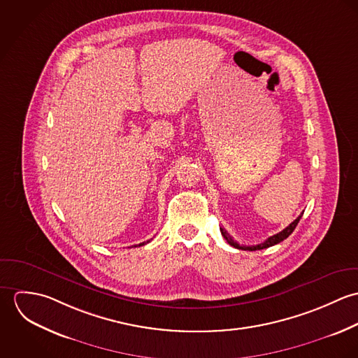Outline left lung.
I'll list each match as a JSON object with an SVG mask.
<instances>
[{
	"label": "left lung",
	"mask_w": 358,
	"mask_h": 358,
	"mask_svg": "<svg viewBox=\"0 0 358 358\" xmlns=\"http://www.w3.org/2000/svg\"><path fill=\"white\" fill-rule=\"evenodd\" d=\"M302 215L303 213H301L288 227H285L282 231H280V233H277V234H274V236H271V237H268L264 243H262V244H257V245H250V247H245V245H240L238 243H236L234 240H233V237L223 229V227H220V233H222V236H223V238L231 245V247H234V248H238V250H248V251H256V250H264V248H268V247H273V245H275V244H278V243H281V241H284L287 237H289L291 234H292V231L295 230V227L298 226V223H299V220H301V217H302Z\"/></svg>",
	"instance_id": "obj_1"
}]
</instances>
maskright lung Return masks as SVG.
I'll return each mask as SVG.
<instances>
[{"label":"right lung","mask_w":358,"mask_h":358,"mask_svg":"<svg viewBox=\"0 0 358 358\" xmlns=\"http://www.w3.org/2000/svg\"><path fill=\"white\" fill-rule=\"evenodd\" d=\"M148 243H150V240H149V241H145V243H141L139 247H141V245H145V244H148ZM135 247H138V245H135Z\"/></svg>","instance_id":"obj_1"}]
</instances>
